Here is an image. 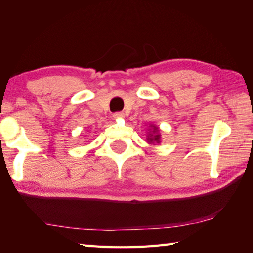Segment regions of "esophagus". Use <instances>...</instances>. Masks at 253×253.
Listing matches in <instances>:
<instances>
[{"label":"esophagus","instance_id":"obj_1","mask_svg":"<svg viewBox=\"0 0 253 253\" xmlns=\"http://www.w3.org/2000/svg\"><path fill=\"white\" fill-rule=\"evenodd\" d=\"M113 117H114L115 120H117V118H123L124 117V113L116 112V113H114V114H113Z\"/></svg>","mask_w":253,"mask_h":253}]
</instances>
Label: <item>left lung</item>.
Segmentation results:
<instances>
[{
	"label": "left lung",
	"instance_id": "8db88e82",
	"mask_svg": "<svg viewBox=\"0 0 253 253\" xmlns=\"http://www.w3.org/2000/svg\"><path fill=\"white\" fill-rule=\"evenodd\" d=\"M153 127V135L151 133V135H149L148 136V141L150 142V143H154V142H157V143H160V139H161V136L159 135V128L157 127V126H152Z\"/></svg>",
	"mask_w": 253,
	"mask_h": 253
}]
</instances>
